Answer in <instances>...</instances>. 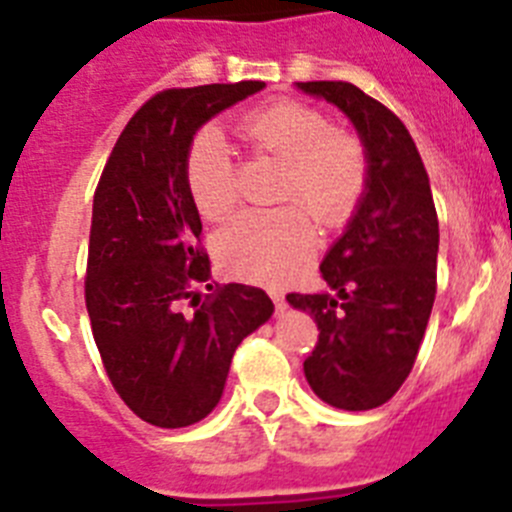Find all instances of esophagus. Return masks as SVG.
<instances>
[{"instance_id":"obj_1","label":"esophagus","mask_w":512,"mask_h":512,"mask_svg":"<svg viewBox=\"0 0 512 512\" xmlns=\"http://www.w3.org/2000/svg\"><path fill=\"white\" fill-rule=\"evenodd\" d=\"M269 297H271V300H274V305H277L279 312L287 310V300H284V295H282V292H279V289H269Z\"/></svg>"}]
</instances>
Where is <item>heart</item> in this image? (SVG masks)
I'll return each instance as SVG.
<instances>
[{
	"instance_id": "1",
	"label": "heart",
	"mask_w": 512,
	"mask_h": 512,
	"mask_svg": "<svg viewBox=\"0 0 512 512\" xmlns=\"http://www.w3.org/2000/svg\"><path fill=\"white\" fill-rule=\"evenodd\" d=\"M238 135L253 151L284 161L279 200L297 205L243 212L215 238L225 271L248 282L277 284L297 274L315 251L311 212L323 228H338L354 215L369 176V156L354 133L330 128L320 110L302 102H274L246 112ZM194 205L210 220H223L238 205V166L217 128H202L184 158Z\"/></svg>"
}]
</instances>
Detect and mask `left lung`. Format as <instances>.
I'll use <instances>...</instances> for the list:
<instances>
[{
	"label": "left lung",
	"mask_w": 512,
	"mask_h": 512,
	"mask_svg": "<svg viewBox=\"0 0 512 512\" xmlns=\"http://www.w3.org/2000/svg\"><path fill=\"white\" fill-rule=\"evenodd\" d=\"M354 122L369 156L366 192L320 264L328 292L287 302L318 323L305 359L312 392L341 410L395 397L418 356L436 300L438 215L415 140L400 117L348 81H300Z\"/></svg>",
	"instance_id": "1"
}]
</instances>
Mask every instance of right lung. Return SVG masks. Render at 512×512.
<instances>
[{
    "label": "right lung",
    "instance_id": "obj_1",
    "mask_svg": "<svg viewBox=\"0 0 512 512\" xmlns=\"http://www.w3.org/2000/svg\"><path fill=\"white\" fill-rule=\"evenodd\" d=\"M264 81L153 94L117 138L92 207L84 297L104 372L146 423L184 428L212 413L235 348L264 325L274 302L248 284L210 277L202 220L184 158L217 112Z\"/></svg>",
    "mask_w": 512,
    "mask_h": 512
}]
</instances>
